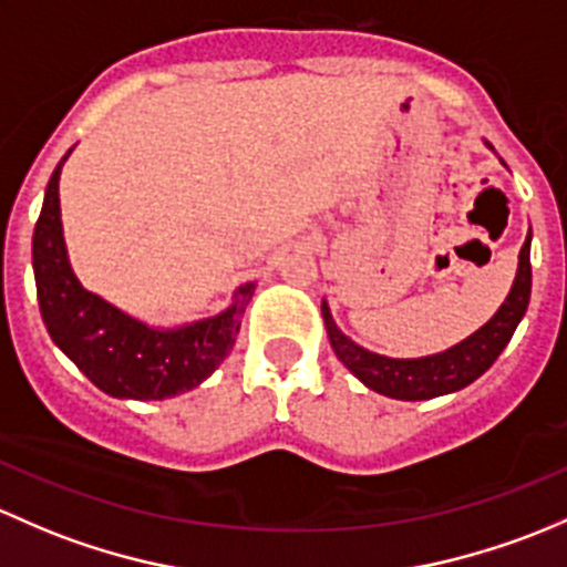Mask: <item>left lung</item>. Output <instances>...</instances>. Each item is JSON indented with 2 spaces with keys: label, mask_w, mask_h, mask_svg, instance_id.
Masks as SVG:
<instances>
[{
  "label": "left lung",
  "mask_w": 567,
  "mask_h": 567,
  "mask_svg": "<svg viewBox=\"0 0 567 567\" xmlns=\"http://www.w3.org/2000/svg\"><path fill=\"white\" fill-rule=\"evenodd\" d=\"M488 150H494L486 142ZM529 245H533V229L527 231L522 250H518V270L513 278L511 291L502 300L492 319L477 327L472 336L458 341L456 347L445 352L425 354V358H388L371 349L354 343L347 332L332 319L330 306L322 300V319L327 327V338L336 352V358L347 365L365 388L399 401H429L436 395L456 393L475 382L481 373H486L499 358L502 349L516 332L518 322L524 319L529 306V291H533V267H529Z\"/></svg>",
  "instance_id": "left-lung-1"
}]
</instances>
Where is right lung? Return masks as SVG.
Segmentation results:
<instances>
[{
    "label": "right lung",
    "mask_w": 567,
    "mask_h": 567,
    "mask_svg": "<svg viewBox=\"0 0 567 567\" xmlns=\"http://www.w3.org/2000/svg\"><path fill=\"white\" fill-rule=\"evenodd\" d=\"M70 153L73 150H68ZM68 155L56 163L45 185L43 209L32 237L40 317L51 341L111 399L163 401L188 393L231 352L256 284L237 286L231 306L215 317L177 327L142 322L84 289L70 265L62 231L60 174Z\"/></svg>",
    "instance_id": "1"
}]
</instances>
